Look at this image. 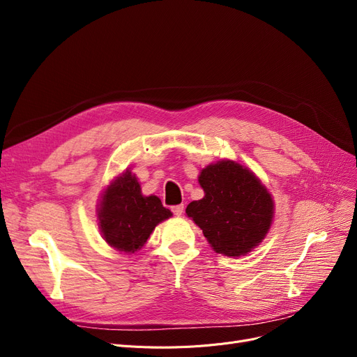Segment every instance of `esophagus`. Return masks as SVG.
<instances>
[{
	"label": "esophagus",
	"mask_w": 357,
	"mask_h": 357,
	"mask_svg": "<svg viewBox=\"0 0 357 357\" xmlns=\"http://www.w3.org/2000/svg\"><path fill=\"white\" fill-rule=\"evenodd\" d=\"M172 213L176 215V217H181L183 214V205L179 204V205H174V207L171 208Z\"/></svg>",
	"instance_id": "esophagus-1"
}]
</instances>
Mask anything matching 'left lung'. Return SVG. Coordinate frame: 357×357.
Segmentation results:
<instances>
[{
    "mask_svg": "<svg viewBox=\"0 0 357 357\" xmlns=\"http://www.w3.org/2000/svg\"><path fill=\"white\" fill-rule=\"evenodd\" d=\"M205 197L186 207L217 253L238 257L256 248L269 231L273 201L248 167L221 160L198 178Z\"/></svg>",
    "mask_w": 357,
    "mask_h": 357,
    "instance_id": "left-lung-1",
    "label": "left lung"
}]
</instances>
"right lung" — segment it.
Returning a JSON list of instances; mask_svg holds the SVG:
<instances>
[{"label":"right lung","mask_w":357,"mask_h":357,"mask_svg":"<svg viewBox=\"0 0 357 357\" xmlns=\"http://www.w3.org/2000/svg\"><path fill=\"white\" fill-rule=\"evenodd\" d=\"M172 215L155 195L143 197L137 178L126 172L112 182L100 205V229L111 248L135 253L158 224Z\"/></svg>","instance_id":"add662e5"}]
</instances>
